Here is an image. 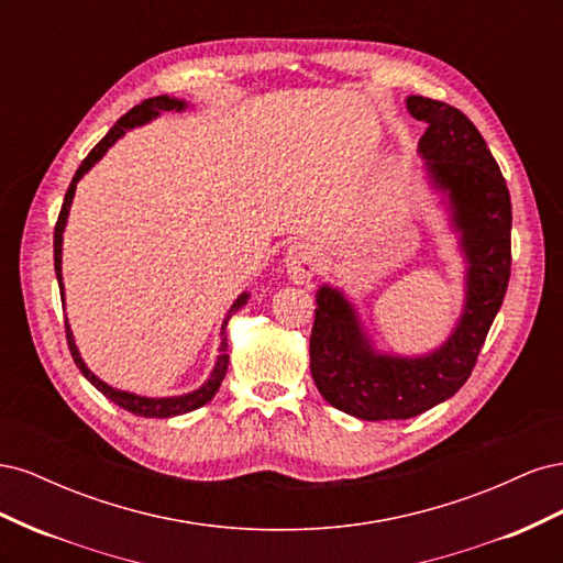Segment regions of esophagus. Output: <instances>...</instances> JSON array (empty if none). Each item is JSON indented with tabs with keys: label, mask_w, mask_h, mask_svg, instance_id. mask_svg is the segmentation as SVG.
<instances>
[{
	"label": "esophagus",
	"mask_w": 563,
	"mask_h": 563,
	"mask_svg": "<svg viewBox=\"0 0 563 563\" xmlns=\"http://www.w3.org/2000/svg\"><path fill=\"white\" fill-rule=\"evenodd\" d=\"M284 267L296 284H308L319 269V255L317 249L308 242H298L286 251Z\"/></svg>",
	"instance_id": "esophagus-1"
}]
</instances>
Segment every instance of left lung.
<instances>
[{"mask_svg": "<svg viewBox=\"0 0 563 563\" xmlns=\"http://www.w3.org/2000/svg\"><path fill=\"white\" fill-rule=\"evenodd\" d=\"M428 124L418 141L424 176L441 195L465 258V302L449 338L428 354L373 347L354 302L338 286L317 291L310 371L321 397L360 420H406L451 399L465 385L509 282L512 201L482 133L457 108L408 96Z\"/></svg>", "mask_w": 563, "mask_h": 563, "instance_id": "1", "label": "left lung"}]
</instances>
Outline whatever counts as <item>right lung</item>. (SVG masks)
<instances>
[{
  "mask_svg": "<svg viewBox=\"0 0 563 563\" xmlns=\"http://www.w3.org/2000/svg\"><path fill=\"white\" fill-rule=\"evenodd\" d=\"M190 106L185 103V100L180 98H172V96H155V98H147L143 100L141 106L131 108L119 122L108 131V135L103 141H100L91 152L89 157L81 162V166L77 168V174L70 183V187H67L65 192V201H63V209H60V216H58V223H56V232H54V267H56V277H58V286H60V298L65 300V294H63V232H65V225H67V216H70V207H73V199H75V190H77V183L84 178V174H89L93 164H98L100 159H103L106 152L122 139V135L135 126H143V124H150L152 119H157L162 112H168V110H176V112H183ZM251 294H242L240 298H236L232 302V308L228 310L225 319H223V327H220V347H218V356H216V364H213V371L209 380L203 383L201 387L187 391V395H178V397H143V395H133V391H126V389H117L112 385H108L106 380H100L96 373L84 364L81 354L75 345V335L70 331V323H67L65 319V331H67V345H70V352H73V360L77 364V368L81 371V376L87 378L100 395H106L110 401H114L117 406H122L124 411H131L133 416H141V418H174V416H183V413H190L195 411V408H201L203 404H209L216 391L220 387V383H223L225 373H228V364H230V354H228V321L232 319L234 312H240L244 305L249 302Z\"/></svg>",
  "mask_w": 563,
  "mask_h": 563,
  "instance_id": "obj_1",
  "label": "right lung"
}]
</instances>
